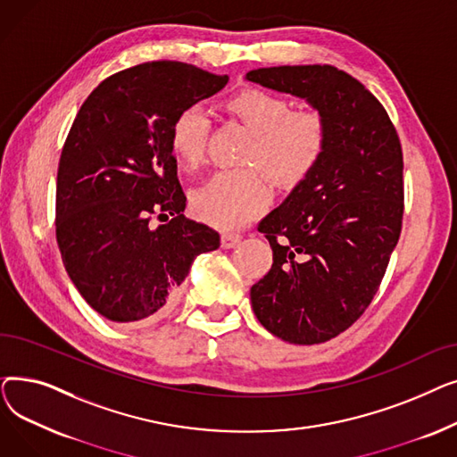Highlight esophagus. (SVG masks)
I'll list each match as a JSON object with an SVG mask.
<instances>
[{"instance_id":"obj_1","label":"esophagus","mask_w":457,"mask_h":457,"mask_svg":"<svg viewBox=\"0 0 457 457\" xmlns=\"http://www.w3.org/2000/svg\"><path fill=\"white\" fill-rule=\"evenodd\" d=\"M241 235L238 233H222L220 237V245L224 250H229V248H235L238 243H241Z\"/></svg>"}]
</instances>
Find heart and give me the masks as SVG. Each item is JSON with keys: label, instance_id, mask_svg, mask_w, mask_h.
Returning <instances> with one entry per match:
<instances>
[{"label": "heart", "instance_id": "1", "mask_svg": "<svg viewBox=\"0 0 457 457\" xmlns=\"http://www.w3.org/2000/svg\"><path fill=\"white\" fill-rule=\"evenodd\" d=\"M228 109L253 133L246 162L259 166L279 188L302 185L324 159L328 124L319 111H293L291 102L259 88L235 94ZM211 133V116L200 104L183 107L172 120L170 148L185 166L202 162ZM270 204L265 175L255 168L220 170L190 195L200 220L233 229L252 222Z\"/></svg>", "mask_w": 457, "mask_h": 457}]
</instances>
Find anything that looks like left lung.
<instances>
[{
    "label": "left lung",
    "instance_id": "1",
    "mask_svg": "<svg viewBox=\"0 0 457 457\" xmlns=\"http://www.w3.org/2000/svg\"><path fill=\"white\" fill-rule=\"evenodd\" d=\"M246 79L293 94L328 124L324 159L257 226L272 267L252 289L257 320L293 345L326 343L365 313L403 216V157L387 111L329 64L257 68Z\"/></svg>",
    "mask_w": 457,
    "mask_h": 457
}]
</instances>
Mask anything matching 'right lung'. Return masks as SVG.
Here are the masks:
<instances>
[{"label":"right lung","mask_w":457,"mask_h":457,"mask_svg":"<svg viewBox=\"0 0 457 457\" xmlns=\"http://www.w3.org/2000/svg\"><path fill=\"white\" fill-rule=\"evenodd\" d=\"M228 79L178 61L137 64L96 87L71 124L55 235L71 283L107 320L162 315L196 255L220 246L212 228L185 219L170 126ZM154 215L171 220L154 228Z\"/></svg>","instance_id":"add662e5"}]
</instances>
